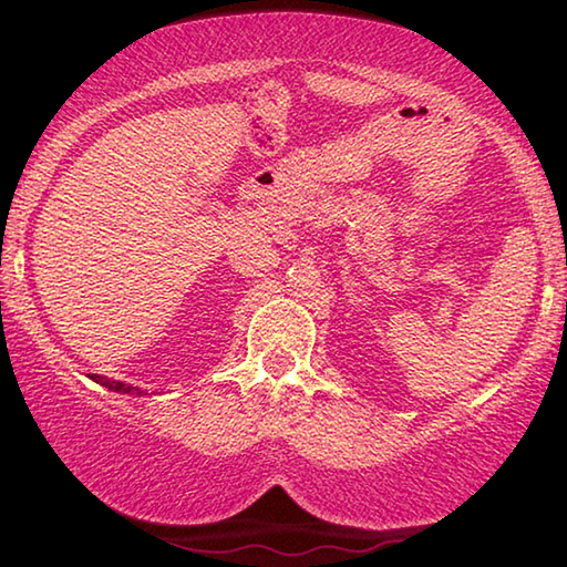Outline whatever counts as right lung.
<instances>
[{"mask_svg": "<svg viewBox=\"0 0 567 567\" xmlns=\"http://www.w3.org/2000/svg\"><path fill=\"white\" fill-rule=\"evenodd\" d=\"M92 380L94 382H100V385H104V388H110L112 392H122V395H147L145 390H140V388H132V385H124V382H117V380H110V378H100V375H92Z\"/></svg>", "mask_w": 567, "mask_h": 567, "instance_id": "add662e5", "label": "right lung"}]
</instances>
